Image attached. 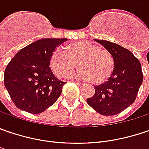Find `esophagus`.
Returning a JSON list of instances; mask_svg holds the SVG:
<instances>
[{"instance_id":"1","label":"esophagus","mask_w":149,"mask_h":149,"mask_svg":"<svg viewBox=\"0 0 149 149\" xmlns=\"http://www.w3.org/2000/svg\"><path fill=\"white\" fill-rule=\"evenodd\" d=\"M75 83H77V84L78 86H83V85H84V83H81V82H78V81H76Z\"/></svg>"}]
</instances>
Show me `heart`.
Here are the masks:
<instances>
[{
  "label": "heart",
  "instance_id": "obj_1",
  "mask_svg": "<svg viewBox=\"0 0 149 149\" xmlns=\"http://www.w3.org/2000/svg\"><path fill=\"white\" fill-rule=\"evenodd\" d=\"M77 61L81 67L75 72L67 75L68 77H77L94 83L106 80L113 72L115 61L112 54L98 45L88 41L74 43L67 47H57L50 56V66L58 77H64Z\"/></svg>",
  "mask_w": 149,
  "mask_h": 149
}]
</instances>
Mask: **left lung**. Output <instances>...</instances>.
Instances as JSON below:
<instances>
[{
  "instance_id": "8db88e82",
  "label": "left lung",
  "mask_w": 149,
  "mask_h": 149,
  "mask_svg": "<svg viewBox=\"0 0 149 149\" xmlns=\"http://www.w3.org/2000/svg\"><path fill=\"white\" fill-rule=\"evenodd\" d=\"M112 54L113 72L108 80L94 87V95L87 103L103 116H115L135 101L143 75L141 63L127 49L106 40H95Z\"/></svg>"
}]
</instances>
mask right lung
Returning a JSON list of instances; mask_svg holds the SVG:
<instances>
[{
	"label": "right lung",
	"instance_id": "add662e5",
	"mask_svg": "<svg viewBox=\"0 0 149 149\" xmlns=\"http://www.w3.org/2000/svg\"><path fill=\"white\" fill-rule=\"evenodd\" d=\"M66 39H42L19 50L5 70L4 84L14 104L31 114H40L54 104L66 83L56 78L50 56Z\"/></svg>",
	"mask_w": 149,
	"mask_h": 149
}]
</instances>
